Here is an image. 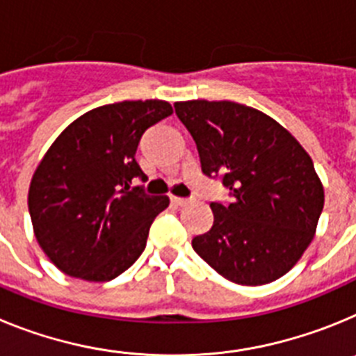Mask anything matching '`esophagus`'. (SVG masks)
<instances>
[{
    "instance_id": "1",
    "label": "esophagus",
    "mask_w": 356,
    "mask_h": 356,
    "mask_svg": "<svg viewBox=\"0 0 356 356\" xmlns=\"http://www.w3.org/2000/svg\"><path fill=\"white\" fill-rule=\"evenodd\" d=\"M171 203H172V205H176V207H184V205H187L188 200H187V197L171 196Z\"/></svg>"
}]
</instances>
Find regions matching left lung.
I'll use <instances>...</instances> for the list:
<instances>
[{
    "instance_id": "1",
    "label": "left lung",
    "mask_w": 356,
    "mask_h": 356,
    "mask_svg": "<svg viewBox=\"0 0 356 356\" xmlns=\"http://www.w3.org/2000/svg\"><path fill=\"white\" fill-rule=\"evenodd\" d=\"M196 140L201 169L222 176L229 205L212 203V228L193 248L213 271L238 285L271 284L301 259L325 207L314 162L291 131L235 102H176Z\"/></svg>"
}]
</instances>
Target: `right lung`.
<instances>
[{
    "label": "right lung",
    "mask_w": 356,
    "mask_h": 356,
    "mask_svg": "<svg viewBox=\"0 0 356 356\" xmlns=\"http://www.w3.org/2000/svg\"><path fill=\"white\" fill-rule=\"evenodd\" d=\"M172 114L162 99L121 102L89 110L49 146L28 191L33 234L62 273L108 282L146 248L149 226L168 196H149L135 160L144 131Z\"/></svg>",
    "instance_id": "obj_1"
}]
</instances>
